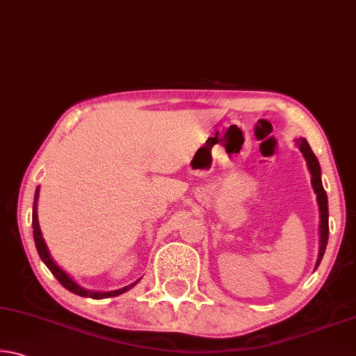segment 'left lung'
<instances>
[{
  "label": "left lung",
  "mask_w": 356,
  "mask_h": 356,
  "mask_svg": "<svg viewBox=\"0 0 356 356\" xmlns=\"http://www.w3.org/2000/svg\"><path fill=\"white\" fill-rule=\"evenodd\" d=\"M298 147L301 150V154L306 159V163H308V168L311 171V182H312V188H314L316 195H317V202H318V210H321V251H318V259H317V265L321 264L325 248H327V242H328V200H327V193L323 190L322 185V179H321V165H318L317 156L312 152L308 141L305 138H300L297 140Z\"/></svg>",
  "instance_id": "1"
}]
</instances>
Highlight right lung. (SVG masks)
Returning a JSON list of instances; mask_svg holds the SVG:
<instances>
[{
  "instance_id": "add662e5",
  "label": "right lung",
  "mask_w": 356,
  "mask_h": 356,
  "mask_svg": "<svg viewBox=\"0 0 356 356\" xmlns=\"http://www.w3.org/2000/svg\"><path fill=\"white\" fill-rule=\"evenodd\" d=\"M38 196H39V188L35 190V196L34 200L38 201ZM35 201H34V209H33V234H34V243H35V248H38V252L42 261H44V264L48 267V270L55 275V278L61 282V284L67 289V291L74 292L76 295H80V297H91L94 300H99V298H108V297H118V295H120L125 291H129L130 287H134L135 284L131 286H127L124 289H119V291H113V292H91V291H86V289H83L76 284V282L69 278V275H65L61 268L58 267V265L53 262V259L50 257V254H48V250L47 246L44 243V238H42V234H40V229H39V222H38V213H35Z\"/></svg>"
}]
</instances>
